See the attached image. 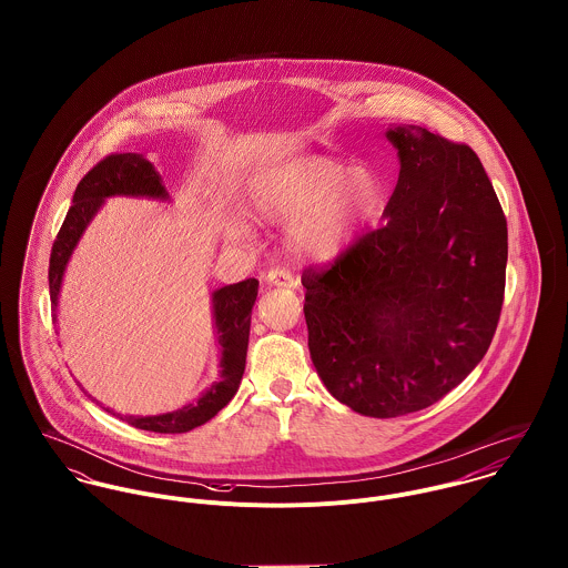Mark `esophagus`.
I'll list each match as a JSON object with an SVG mask.
<instances>
[{
	"label": "esophagus",
	"instance_id": "34e87169",
	"mask_svg": "<svg viewBox=\"0 0 568 568\" xmlns=\"http://www.w3.org/2000/svg\"><path fill=\"white\" fill-rule=\"evenodd\" d=\"M266 282L271 286H284V288H297V280L293 273H288L286 268H271L266 273Z\"/></svg>",
	"mask_w": 568,
	"mask_h": 568
}]
</instances>
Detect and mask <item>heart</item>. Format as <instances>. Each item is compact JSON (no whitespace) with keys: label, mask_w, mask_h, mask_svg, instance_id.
Here are the masks:
<instances>
[{"label":"heart","mask_w":568,"mask_h":568,"mask_svg":"<svg viewBox=\"0 0 568 568\" xmlns=\"http://www.w3.org/2000/svg\"><path fill=\"white\" fill-rule=\"evenodd\" d=\"M387 181L369 165L327 155H297L255 170L244 185L246 214L260 223H284L286 248L300 262L324 264L343 253L358 232L387 207ZM230 241H244L241 219L225 223Z\"/></svg>","instance_id":"heart-1"}]
</instances>
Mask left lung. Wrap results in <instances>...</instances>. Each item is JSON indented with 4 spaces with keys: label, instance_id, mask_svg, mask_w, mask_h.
<instances>
[{
    "label": "left lung",
    "instance_id": "8db88e82",
    "mask_svg": "<svg viewBox=\"0 0 568 568\" xmlns=\"http://www.w3.org/2000/svg\"><path fill=\"white\" fill-rule=\"evenodd\" d=\"M385 135L400 174L383 227L302 275L313 365L367 417L422 410L481 363L507 264V221L475 151L419 126Z\"/></svg>",
    "mask_w": 568,
    "mask_h": 568
}]
</instances>
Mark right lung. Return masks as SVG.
<instances>
[{"label":"right lung","mask_w":568,"mask_h":568,"mask_svg":"<svg viewBox=\"0 0 568 568\" xmlns=\"http://www.w3.org/2000/svg\"><path fill=\"white\" fill-rule=\"evenodd\" d=\"M111 196H133V199H153L170 201V194L163 185L162 174L155 165L140 153L109 155L98 165H93L81 183L77 185L72 207L61 225V232L52 246L50 255V300L52 308L59 304L65 268L74 248L81 243L84 230L95 219L100 207ZM257 297V280L248 277L239 284L216 288L212 293V320L214 334L221 345V376L212 387H207L190 405L160 413V415H124L135 428L153 433H187L207 419H212L223 406L227 405L243 381L248 345L251 311ZM122 419V417H120Z\"/></svg>","instance_id":"add662e5"}]
</instances>
